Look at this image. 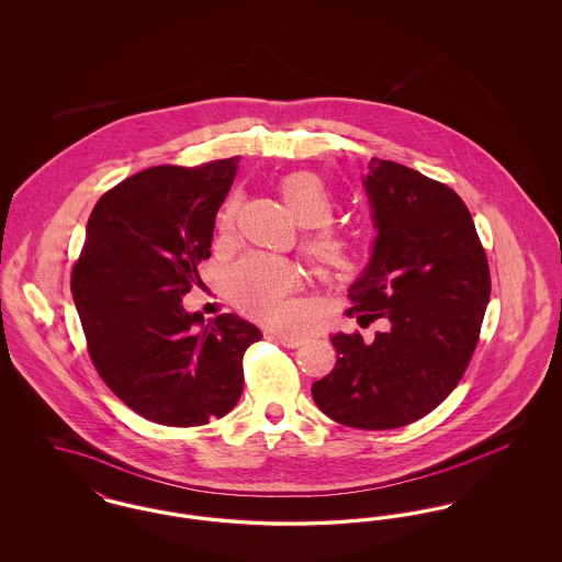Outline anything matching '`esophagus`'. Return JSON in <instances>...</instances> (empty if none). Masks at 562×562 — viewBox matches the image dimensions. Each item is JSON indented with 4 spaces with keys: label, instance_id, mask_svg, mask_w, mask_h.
<instances>
[{
    "label": "esophagus",
    "instance_id": "esophagus-1",
    "mask_svg": "<svg viewBox=\"0 0 562 562\" xmlns=\"http://www.w3.org/2000/svg\"><path fill=\"white\" fill-rule=\"evenodd\" d=\"M276 337V341H280L284 348H299V346H303V337L301 335H289V333H276L273 335Z\"/></svg>",
    "mask_w": 562,
    "mask_h": 562
}]
</instances>
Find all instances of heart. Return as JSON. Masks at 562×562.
<instances>
[{
  "instance_id": "b5f03b06",
  "label": "heart",
  "mask_w": 562,
  "mask_h": 562,
  "mask_svg": "<svg viewBox=\"0 0 562 562\" xmlns=\"http://www.w3.org/2000/svg\"><path fill=\"white\" fill-rule=\"evenodd\" d=\"M280 193L299 225L307 229L321 227L303 241L307 259L324 273L348 268V244L328 229H322L330 221L335 204L321 179L312 172H294L280 183ZM236 211V198L225 202L216 221L221 234L232 232ZM296 284L299 273L289 261L261 252L246 255L227 273V291L232 299L241 310L261 321H284L291 314L289 294L293 293Z\"/></svg>"
}]
</instances>
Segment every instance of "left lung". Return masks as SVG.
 <instances>
[{"instance_id":"1","label":"left lung","mask_w":562,"mask_h":562,"mask_svg":"<svg viewBox=\"0 0 562 562\" xmlns=\"http://www.w3.org/2000/svg\"><path fill=\"white\" fill-rule=\"evenodd\" d=\"M362 188L376 236L346 314L360 324L381 318L385 330L371 344L333 335L337 364L312 396L349 428H402L434 411L465 373L491 294L488 263L453 189L376 158Z\"/></svg>"}]
</instances>
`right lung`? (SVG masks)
<instances>
[{"mask_svg": "<svg viewBox=\"0 0 562 562\" xmlns=\"http://www.w3.org/2000/svg\"><path fill=\"white\" fill-rule=\"evenodd\" d=\"M238 161L147 168L109 189L86 225L71 293L90 358L120 401L161 426L227 415L244 351L263 337L236 314L204 324L183 307Z\"/></svg>", "mask_w": 562, "mask_h": 562, "instance_id": "1", "label": "right lung"}]
</instances>
